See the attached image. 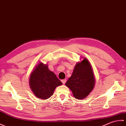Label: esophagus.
Instances as JSON below:
<instances>
[{"instance_id": "34e87169", "label": "esophagus", "mask_w": 126, "mask_h": 126, "mask_svg": "<svg viewBox=\"0 0 126 126\" xmlns=\"http://www.w3.org/2000/svg\"><path fill=\"white\" fill-rule=\"evenodd\" d=\"M61 82L63 83V84H65V83L66 82V79H63V80H61Z\"/></svg>"}]
</instances>
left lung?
Returning <instances> with one entry per match:
<instances>
[{"instance_id": "1", "label": "left lung", "mask_w": 126, "mask_h": 126, "mask_svg": "<svg viewBox=\"0 0 126 126\" xmlns=\"http://www.w3.org/2000/svg\"><path fill=\"white\" fill-rule=\"evenodd\" d=\"M95 79L89 61L84 59L76 64L71 77L66 82V85L72 91L77 99H83L93 90Z\"/></svg>"}]
</instances>
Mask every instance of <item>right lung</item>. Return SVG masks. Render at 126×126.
<instances>
[{"label":"right lung","mask_w":126,"mask_h":126,"mask_svg":"<svg viewBox=\"0 0 126 126\" xmlns=\"http://www.w3.org/2000/svg\"><path fill=\"white\" fill-rule=\"evenodd\" d=\"M62 85L53 72L50 71L47 65L40 63L36 66L31 74L30 87L35 95L39 98L46 100L54 93L57 86Z\"/></svg>","instance_id":"1"}]
</instances>
